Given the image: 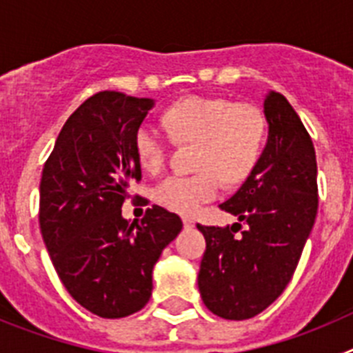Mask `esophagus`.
Wrapping results in <instances>:
<instances>
[{"mask_svg": "<svg viewBox=\"0 0 353 353\" xmlns=\"http://www.w3.org/2000/svg\"><path fill=\"white\" fill-rule=\"evenodd\" d=\"M183 226H185V228H194L196 226V221L192 219V217H189V215H185V217H183Z\"/></svg>", "mask_w": 353, "mask_h": 353, "instance_id": "obj_1", "label": "esophagus"}]
</instances>
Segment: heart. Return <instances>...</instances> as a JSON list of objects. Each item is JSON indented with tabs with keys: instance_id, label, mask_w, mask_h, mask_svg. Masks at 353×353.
<instances>
[{
	"instance_id": "b5f03b06",
	"label": "heart",
	"mask_w": 353,
	"mask_h": 353,
	"mask_svg": "<svg viewBox=\"0 0 353 353\" xmlns=\"http://www.w3.org/2000/svg\"><path fill=\"white\" fill-rule=\"evenodd\" d=\"M164 123L174 141H198L196 174H171L159 183L155 199L180 214H196L201 205L219 196L223 179H245L260 157L265 121L256 108L224 99L187 97L171 105ZM138 161L157 173L168 159L166 138L152 125H141L134 136Z\"/></svg>"
}]
</instances>
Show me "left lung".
<instances>
[{
  "instance_id": "left-lung-1",
  "label": "left lung",
  "mask_w": 353,
  "mask_h": 353,
  "mask_svg": "<svg viewBox=\"0 0 353 353\" xmlns=\"http://www.w3.org/2000/svg\"><path fill=\"white\" fill-rule=\"evenodd\" d=\"M263 114L269 125L263 152L239 191L221 203L239 223L198 224L207 240L199 293L226 320L256 316L281 295L318 210L316 155L301 118L274 90L265 95Z\"/></svg>"
}]
</instances>
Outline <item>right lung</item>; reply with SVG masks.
Wrapping results in <instances>:
<instances>
[{"label":"right lung","mask_w":353,"mask_h":353,"mask_svg":"<svg viewBox=\"0 0 353 353\" xmlns=\"http://www.w3.org/2000/svg\"><path fill=\"white\" fill-rule=\"evenodd\" d=\"M154 99L101 92L65 121L40 180V232L61 283L84 310L123 318L143 310L162 249L182 232L176 214L154 205L141 224L121 217L141 179L134 136Z\"/></svg>","instance_id":"add662e5"}]
</instances>
